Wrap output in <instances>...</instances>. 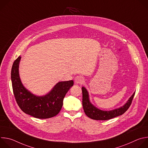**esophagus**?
<instances>
[{"mask_svg": "<svg viewBox=\"0 0 148 148\" xmlns=\"http://www.w3.org/2000/svg\"><path fill=\"white\" fill-rule=\"evenodd\" d=\"M84 78L81 75L77 76L74 79V82L75 84H82L84 82Z\"/></svg>", "mask_w": 148, "mask_h": 148, "instance_id": "34e87169", "label": "esophagus"}]
</instances>
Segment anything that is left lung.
I'll return each instance as SVG.
<instances>
[{
    "mask_svg": "<svg viewBox=\"0 0 148 148\" xmlns=\"http://www.w3.org/2000/svg\"><path fill=\"white\" fill-rule=\"evenodd\" d=\"M82 107L84 112L88 117L90 118L91 119L101 121L111 119L124 114L130 108L135 94V92L130 97L127 102L121 108L110 111H105L97 108L90 102L88 91L84 87H82Z\"/></svg>",
    "mask_w": 148,
    "mask_h": 148,
    "instance_id": "8db88e82",
    "label": "left lung"
}]
</instances>
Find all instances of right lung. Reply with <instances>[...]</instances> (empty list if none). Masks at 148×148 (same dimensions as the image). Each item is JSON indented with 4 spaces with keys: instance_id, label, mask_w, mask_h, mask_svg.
Instances as JSON below:
<instances>
[{
    "instance_id": "add662e5",
    "label": "right lung",
    "mask_w": 148,
    "mask_h": 148,
    "mask_svg": "<svg viewBox=\"0 0 148 148\" xmlns=\"http://www.w3.org/2000/svg\"><path fill=\"white\" fill-rule=\"evenodd\" d=\"M21 57L13 62L11 71L13 91L16 102L25 113L34 118L46 119L57 115L60 111L66 93L74 85L73 80L58 82L47 95L37 97L24 87L18 74Z\"/></svg>"
}]
</instances>
